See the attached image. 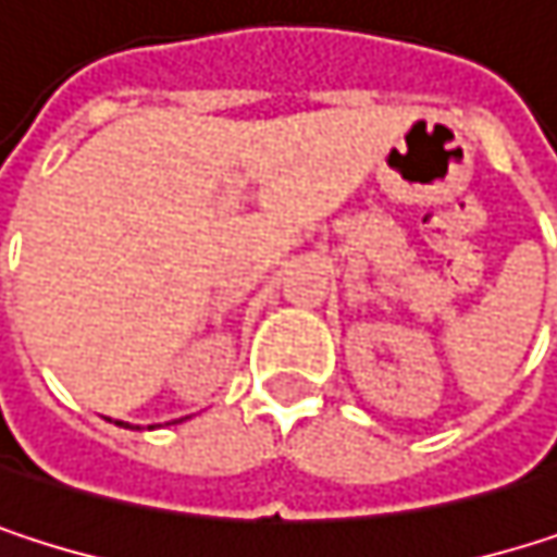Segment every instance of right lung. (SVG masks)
Returning a JSON list of instances; mask_svg holds the SVG:
<instances>
[{
    "label": "right lung",
    "instance_id": "1",
    "mask_svg": "<svg viewBox=\"0 0 557 557\" xmlns=\"http://www.w3.org/2000/svg\"><path fill=\"white\" fill-rule=\"evenodd\" d=\"M119 425H125V422H119Z\"/></svg>",
    "mask_w": 557,
    "mask_h": 557
}]
</instances>
